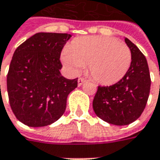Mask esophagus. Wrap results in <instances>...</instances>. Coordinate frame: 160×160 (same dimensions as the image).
<instances>
[{"label":"esophagus","mask_w":160,"mask_h":160,"mask_svg":"<svg viewBox=\"0 0 160 160\" xmlns=\"http://www.w3.org/2000/svg\"><path fill=\"white\" fill-rule=\"evenodd\" d=\"M85 82H86V80H85L83 78H80L78 79V86H82V85Z\"/></svg>","instance_id":"obj_1"}]
</instances>
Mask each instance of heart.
<instances>
[{
	"mask_svg": "<svg viewBox=\"0 0 160 160\" xmlns=\"http://www.w3.org/2000/svg\"><path fill=\"white\" fill-rule=\"evenodd\" d=\"M62 62L72 73H78L88 63L94 81L102 85L116 83L125 76L131 64L126 44L113 37L88 36L75 39L62 53Z\"/></svg>",
	"mask_w": 160,
	"mask_h": 160,
	"instance_id": "b5f03b06",
	"label": "heart"
}]
</instances>
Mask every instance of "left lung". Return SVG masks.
Wrapping results in <instances>:
<instances>
[{
	"mask_svg": "<svg viewBox=\"0 0 160 160\" xmlns=\"http://www.w3.org/2000/svg\"><path fill=\"white\" fill-rule=\"evenodd\" d=\"M131 53L129 71L112 86H98L93 109L101 119L114 125H127L142 115L148 100L151 78L144 54L128 38L124 39Z\"/></svg>",
	"mask_w": 160,
	"mask_h": 160,
	"instance_id": "left-lung-1",
	"label": "left lung"
}]
</instances>
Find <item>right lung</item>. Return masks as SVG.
Returning <instances> with one entry per match:
<instances>
[{"mask_svg":"<svg viewBox=\"0 0 160 160\" xmlns=\"http://www.w3.org/2000/svg\"><path fill=\"white\" fill-rule=\"evenodd\" d=\"M66 33L35 34L15 50L7 78L12 111L21 123L43 127L62 116L78 78L60 74V53L71 38Z\"/></svg>","mask_w":160,"mask_h":160,"instance_id":"1","label":"right lung"}]
</instances>
